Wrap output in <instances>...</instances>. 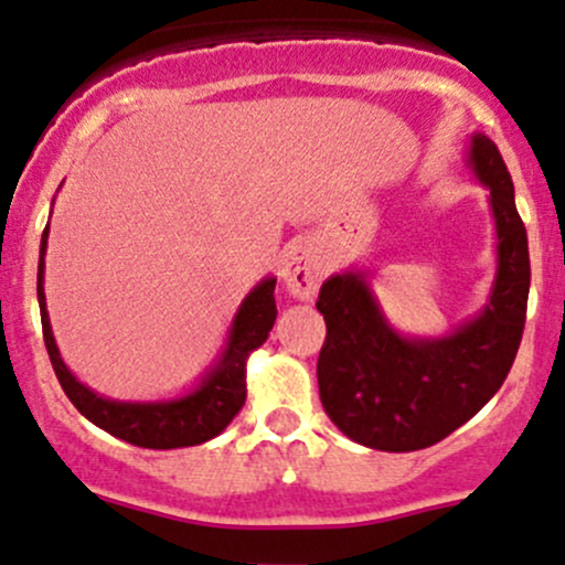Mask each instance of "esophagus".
Returning a JSON list of instances; mask_svg holds the SVG:
<instances>
[{
    "mask_svg": "<svg viewBox=\"0 0 565 565\" xmlns=\"http://www.w3.org/2000/svg\"><path fill=\"white\" fill-rule=\"evenodd\" d=\"M322 276H324V265L311 243L298 241L287 248V254H284V265H281V281L295 300L308 302L317 298Z\"/></svg>",
    "mask_w": 565,
    "mask_h": 565,
    "instance_id": "1",
    "label": "esophagus"
}]
</instances>
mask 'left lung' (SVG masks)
Wrapping results in <instances>:
<instances>
[{"mask_svg":"<svg viewBox=\"0 0 565 565\" xmlns=\"http://www.w3.org/2000/svg\"><path fill=\"white\" fill-rule=\"evenodd\" d=\"M466 168L487 189L495 224V276L482 311L441 335H406L373 292V273L352 265L319 292L328 338L319 395L332 425L362 447L414 452L466 425L501 390L525 328L531 259L514 183L487 135L468 140Z\"/></svg>","mask_w":565,"mask_h":565,"instance_id":"obj_1","label":"left lung"}]
</instances>
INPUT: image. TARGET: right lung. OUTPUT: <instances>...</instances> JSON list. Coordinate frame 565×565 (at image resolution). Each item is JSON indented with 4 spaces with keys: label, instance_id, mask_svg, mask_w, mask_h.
Returning <instances> with one entry per match:
<instances>
[{
    "label": "right lung",
    "instance_id": "1",
    "mask_svg": "<svg viewBox=\"0 0 565 565\" xmlns=\"http://www.w3.org/2000/svg\"><path fill=\"white\" fill-rule=\"evenodd\" d=\"M47 230L51 227H45L43 241H40L38 302L40 317H43L47 358H51L58 384H62L64 395L73 401V406L88 423L142 449L198 447V444L216 438L224 427L233 423L235 414L246 403V362L254 349H259L267 341V332L273 330V322H276V298H273L276 278L265 276L241 300L227 338H224L222 352L205 367V373L198 379L194 387L173 397H159V401H116V397H105L86 387L70 371L56 347L43 287Z\"/></svg>",
    "mask_w": 565,
    "mask_h": 565
}]
</instances>
